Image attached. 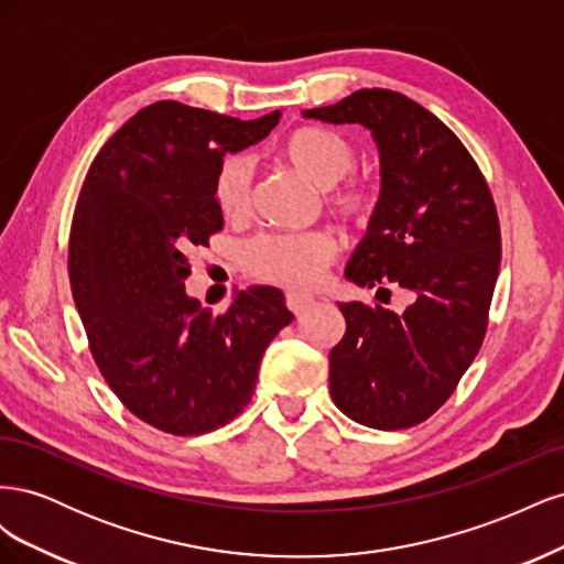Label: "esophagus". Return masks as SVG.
Wrapping results in <instances>:
<instances>
[{"mask_svg": "<svg viewBox=\"0 0 564 564\" xmlns=\"http://www.w3.org/2000/svg\"><path fill=\"white\" fill-rule=\"evenodd\" d=\"M313 305V296H301V294H286V308L294 315L305 313Z\"/></svg>", "mask_w": 564, "mask_h": 564, "instance_id": "esophagus-1", "label": "esophagus"}]
</instances>
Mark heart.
I'll list each match as a JSON object with an SVG mask.
<instances>
[{
  "label": "heart",
  "mask_w": 564,
  "mask_h": 564,
  "mask_svg": "<svg viewBox=\"0 0 564 564\" xmlns=\"http://www.w3.org/2000/svg\"><path fill=\"white\" fill-rule=\"evenodd\" d=\"M280 158L299 174L324 187L327 207L348 224L365 226L377 214L381 187L371 176L350 172L355 148L346 135L322 127H301L282 141ZM251 162L245 155L226 158L214 178L218 214L228 224H242L251 214ZM336 253L338 242L327 230L261 235L245 247L242 263L253 280L305 292L322 280Z\"/></svg>",
  "instance_id": "obj_1"
}]
</instances>
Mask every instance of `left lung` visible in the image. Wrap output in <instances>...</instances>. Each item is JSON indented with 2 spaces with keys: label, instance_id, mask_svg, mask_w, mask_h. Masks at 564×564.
Instances as JSON below:
<instances>
[{
  "label": "left lung",
  "instance_id": "left-lung-1",
  "mask_svg": "<svg viewBox=\"0 0 564 564\" xmlns=\"http://www.w3.org/2000/svg\"><path fill=\"white\" fill-rule=\"evenodd\" d=\"M303 117L371 131L381 202L346 278L409 299L402 313L338 303L346 334L329 352L332 400L369 429H412L449 400L482 346L501 265L497 207L466 145L412 98L360 89Z\"/></svg>",
  "mask_w": 564,
  "mask_h": 564
}]
</instances>
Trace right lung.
Listing matches in <instances>:
<instances>
[{"instance_id":"add662e5","label":"right lung","mask_w":564,"mask_h":564,"mask_svg":"<svg viewBox=\"0 0 564 564\" xmlns=\"http://www.w3.org/2000/svg\"><path fill=\"white\" fill-rule=\"evenodd\" d=\"M278 122L280 110L242 122L160 100L110 135L82 183L67 251L73 299L104 379L158 431L185 437L232 421L268 344L294 319L280 289L251 286L214 315L183 284L187 256L224 228L220 162Z\"/></svg>"}]
</instances>
